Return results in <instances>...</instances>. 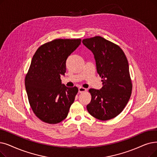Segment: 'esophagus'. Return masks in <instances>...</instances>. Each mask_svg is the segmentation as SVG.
Returning <instances> with one entry per match:
<instances>
[{"label": "esophagus", "mask_w": 157, "mask_h": 157, "mask_svg": "<svg viewBox=\"0 0 157 157\" xmlns=\"http://www.w3.org/2000/svg\"><path fill=\"white\" fill-rule=\"evenodd\" d=\"M86 89L83 87H79V92L81 93V92H86Z\"/></svg>", "instance_id": "34e87169"}]
</instances>
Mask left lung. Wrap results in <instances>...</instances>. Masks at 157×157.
Returning <instances> with one entry per match:
<instances>
[{"label":"left lung","instance_id":"8db88e82","mask_svg":"<svg viewBox=\"0 0 157 157\" xmlns=\"http://www.w3.org/2000/svg\"><path fill=\"white\" fill-rule=\"evenodd\" d=\"M82 42L93 52L103 82L101 90H88L92 99L87 110L99 120L112 119L123 110L132 94L128 59L119 45L101 36L83 39Z\"/></svg>","mask_w":157,"mask_h":157}]
</instances>
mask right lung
I'll use <instances>...</instances> for the list:
<instances>
[{
	"mask_svg": "<svg viewBox=\"0 0 157 157\" xmlns=\"http://www.w3.org/2000/svg\"><path fill=\"white\" fill-rule=\"evenodd\" d=\"M81 39H56L41 45L32 58L25 85L30 106L46 123L57 124L68 115L78 92L76 86L62 84L66 60L81 44Z\"/></svg>",
	"mask_w": 157,
	"mask_h": 157,
	"instance_id": "obj_1",
	"label": "right lung"
}]
</instances>
